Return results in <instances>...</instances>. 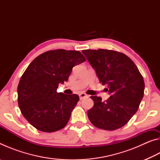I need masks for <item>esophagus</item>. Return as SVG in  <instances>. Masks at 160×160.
<instances>
[{
    "mask_svg": "<svg viewBox=\"0 0 160 160\" xmlns=\"http://www.w3.org/2000/svg\"><path fill=\"white\" fill-rule=\"evenodd\" d=\"M79 96H80V99H84V98H85V97H88V95H87V94H86L85 93H83V92L80 93V94H79Z\"/></svg>",
    "mask_w": 160,
    "mask_h": 160,
    "instance_id": "esophagus-1",
    "label": "esophagus"
}]
</instances>
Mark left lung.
I'll return each instance as SVG.
<instances>
[{"mask_svg": "<svg viewBox=\"0 0 160 160\" xmlns=\"http://www.w3.org/2000/svg\"><path fill=\"white\" fill-rule=\"evenodd\" d=\"M99 82L107 85L111 96L106 102L92 96L94 106L88 112L90 122L97 128L114 131L128 122L138 109L143 97L145 82L131 58L116 51L83 50Z\"/></svg>", "mask_w": 160, "mask_h": 160, "instance_id": "8db88e82", "label": "left lung"}]
</instances>
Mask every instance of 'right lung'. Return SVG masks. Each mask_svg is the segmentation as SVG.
I'll list each match as a JSON object with an SVG mask.
<instances>
[{
	"label": "right lung",
	"instance_id": "right-lung-1",
	"mask_svg": "<svg viewBox=\"0 0 160 160\" xmlns=\"http://www.w3.org/2000/svg\"><path fill=\"white\" fill-rule=\"evenodd\" d=\"M85 60L80 51L56 49L42 53L29 65L19 82L18 102L32 126L47 132L66 126L79 96L56 90L68 79L72 68Z\"/></svg>",
	"mask_w": 160,
	"mask_h": 160
}]
</instances>
